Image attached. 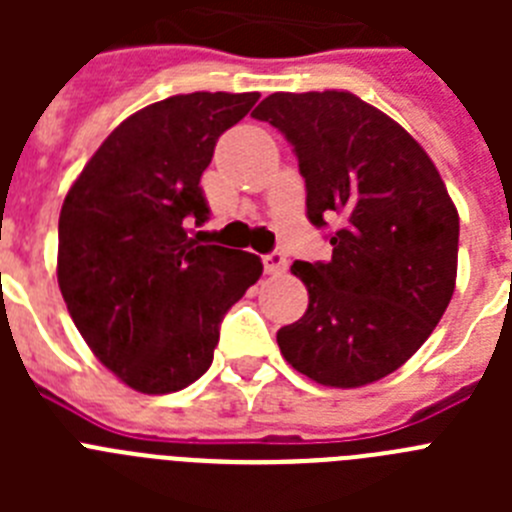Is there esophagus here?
Listing matches in <instances>:
<instances>
[{
    "instance_id": "esophagus-1",
    "label": "esophagus",
    "mask_w": 512,
    "mask_h": 512,
    "mask_svg": "<svg viewBox=\"0 0 512 512\" xmlns=\"http://www.w3.org/2000/svg\"><path fill=\"white\" fill-rule=\"evenodd\" d=\"M266 274H284L287 271V256L282 251H271L264 256Z\"/></svg>"
}]
</instances>
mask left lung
<instances>
[{
	"instance_id": "obj_1",
	"label": "left lung",
	"mask_w": 512,
	"mask_h": 512,
	"mask_svg": "<svg viewBox=\"0 0 512 512\" xmlns=\"http://www.w3.org/2000/svg\"><path fill=\"white\" fill-rule=\"evenodd\" d=\"M289 140L307 220L330 261H295L305 315L277 333L282 356L325 387H364L400 369L449 307L459 212L418 140L351 92L269 94L251 112Z\"/></svg>"
}]
</instances>
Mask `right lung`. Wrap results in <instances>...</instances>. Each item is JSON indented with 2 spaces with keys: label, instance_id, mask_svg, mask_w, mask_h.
<instances>
[{
  "label": "right lung",
  "instance_id": "right-lung-1",
  "mask_svg": "<svg viewBox=\"0 0 512 512\" xmlns=\"http://www.w3.org/2000/svg\"><path fill=\"white\" fill-rule=\"evenodd\" d=\"M259 92H194L120 122L63 200L58 287L94 356L143 395L179 392L210 369L225 312L259 282L256 253L202 246L200 187L217 138Z\"/></svg>",
  "mask_w": 512,
  "mask_h": 512
}]
</instances>
